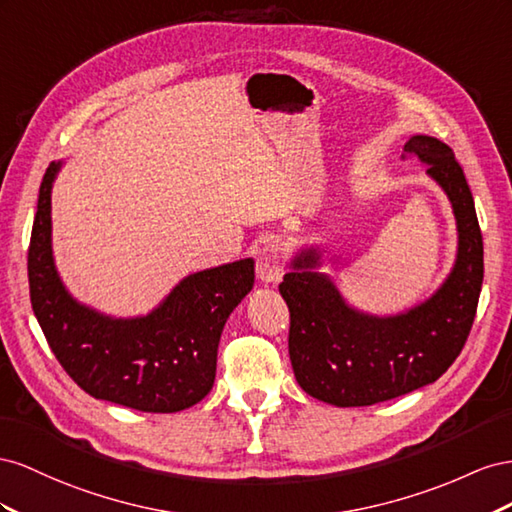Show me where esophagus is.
<instances>
[{
  "label": "esophagus",
  "instance_id": "34e87169",
  "mask_svg": "<svg viewBox=\"0 0 512 512\" xmlns=\"http://www.w3.org/2000/svg\"><path fill=\"white\" fill-rule=\"evenodd\" d=\"M285 259L287 253L283 244L279 242H270L259 248L257 253V276L264 283H276L281 281V276L285 274Z\"/></svg>",
  "mask_w": 512,
  "mask_h": 512
}]
</instances>
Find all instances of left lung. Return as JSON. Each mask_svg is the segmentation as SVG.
<instances>
[{
  "label": "left lung",
  "instance_id": "1",
  "mask_svg": "<svg viewBox=\"0 0 512 512\" xmlns=\"http://www.w3.org/2000/svg\"><path fill=\"white\" fill-rule=\"evenodd\" d=\"M407 154L429 165L457 218L455 268L435 294L414 309L375 317L352 309L330 276L315 272L317 248H304L283 276L289 306V360L302 390L337 407L397 399L442 377L472 330L483 287V233L465 173L446 143L416 135Z\"/></svg>",
  "mask_w": 512,
  "mask_h": 512
}]
</instances>
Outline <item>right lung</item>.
Listing matches in <instances>:
<instances>
[{
    "mask_svg": "<svg viewBox=\"0 0 512 512\" xmlns=\"http://www.w3.org/2000/svg\"><path fill=\"white\" fill-rule=\"evenodd\" d=\"M60 167L51 163L42 178L27 251L29 298L51 352L94 399L154 414L199 403L214 384L225 321L253 289L255 261L186 276L145 317L115 319L79 304L51 251V188Z\"/></svg>",
    "mask_w": 512,
    "mask_h": 512,
    "instance_id": "1",
    "label": "right lung"
}]
</instances>
